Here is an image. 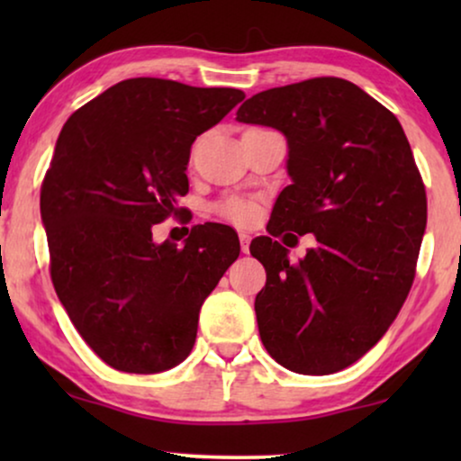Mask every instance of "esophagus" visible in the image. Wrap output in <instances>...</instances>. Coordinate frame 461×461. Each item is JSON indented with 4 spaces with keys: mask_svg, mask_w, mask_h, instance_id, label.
I'll return each instance as SVG.
<instances>
[{
    "mask_svg": "<svg viewBox=\"0 0 461 461\" xmlns=\"http://www.w3.org/2000/svg\"><path fill=\"white\" fill-rule=\"evenodd\" d=\"M249 241H251V237L248 235V232H239V243H241L243 254H249Z\"/></svg>",
    "mask_w": 461,
    "mask_h": 461,
    "instance_id": "34e87169",
    "label": "esophagus"
}]
</instances>
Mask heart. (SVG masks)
Segmentation results:
<instances>
[{
  "mask_svg": "<svg viewBox=\"0 0 461 461\" xmlns=\"http://www.w3.org/2000/svg\"><path fill=\"white\" fill-rule=\"evenodd\" d=\"M218 210L224 218H229L237 224H251L258 216L256 203H251V201H241V199L224 201Z\"/></svg>",
  "mask_w": 461,
  "mask_h": 461,
  "instance_id": "b5f03b06",
  "label": "heart"
}]
</instances>
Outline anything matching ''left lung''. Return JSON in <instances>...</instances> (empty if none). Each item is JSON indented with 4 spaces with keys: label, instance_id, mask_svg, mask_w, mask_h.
<instances>
[{
    "label": "left lung",
    "instance_id": "8db88e82",
    "mask_svg": "<svg viewBox=\"0 0 461 461\" xmlns=\"http://www.w3.org/2000/svg\"><path fill=\"white\" fill-rule=\"evenodd\" d=\"M239 123L287 140V185L270 237L249 251L267 268L256 295L264 348L304 375L348 367L374 348L411 289L426 230V191L399 119L361 87L317 77L260 92ZM312 231L318 245L289 263L273 236Z\"/></svg>",
    "mask_w": 461,
    "mask_h": 461
}]
</instances>
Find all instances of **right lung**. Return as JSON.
<instances>
[{
	"instance_id": "obj_1",
	"label": "right lung",
	"mask_w": 461,
	"mask_h": 461,
	"mask_svg": "<svg viewBox=\"0 0 461 461\" xmlns=\"http://www.w3.org/2000/svg\"><path fill=\"white\" fill-rule=\"evenodd\" d=\"M245 98L235 87L169 79L119 81L75 111L41 185V222L60 304L87 346L128 374L185 361L199 311L239 258L222 224L155 243L153 224L176 216L188 193L194 138Z\"/></svg>"
}]
</instances>
